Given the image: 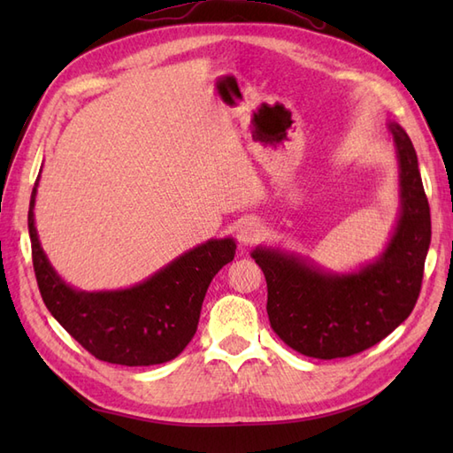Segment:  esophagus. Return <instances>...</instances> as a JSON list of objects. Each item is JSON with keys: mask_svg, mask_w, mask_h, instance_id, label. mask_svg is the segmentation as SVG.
Wrapping results in <instances>:
<instances>
[{"mask_svg": "<svg viewBox=\"0 0 453 453\" xmlns=\"http://www.w3.org/2000/svg\"><path fill=\"white\" fill-rule=\"evenodd\" d=\"M258 235H261V224H258V221L253 218L243 219L242 224L237 226V242L242 245H249V243L257 242Z\"/></svg>", "mask_w": 453, "mask_h": 453, "instance_id": "1", "label": "esophagus"}]
</instances>
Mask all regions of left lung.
<instances>
[{
    "label": "left lung",
    "mask_w": 453,
    "mask_h": 453,
    "mask_svg": "<svg viewBox=\"0 0 453 453\" xmlns=\"http://www.w3.org/2000/svg\"><path fill=\"white\" fill-rule=\"evenodd\" d=\"M399 163V218L383 253L354 273H331L311 258L263 247L251 257L268 288L273 331L319 360L358 354L386 339L415 307L430 245V206L417 151L399 124H388Z\"/></svg>",
    "instance_id": "obj_1"
}]
</instances>
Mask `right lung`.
<instances>
[{
	"label": "right lung",
	"mask_w": 453,
	"mask_h": 453,
	"mask_svg": "<svg viewBox=\"0 0 453 453\" xmlns=\"http://www.w3.org/2000/svg\"><path fill=\"white\" fill-rule=\"evenodd\" d=\"M38 179L28 206V235L38 290L48 311L103 362L153 365L177 358L196 333L211 278L234 261V239H208L124 290H78L54 271L41 247L35 226Z\"/></svg>",
	"instance_id": "add662e5"
}]
</instances>
